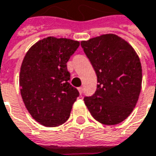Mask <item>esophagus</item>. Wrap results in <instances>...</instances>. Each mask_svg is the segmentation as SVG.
<instances>
[{"label": "esophagus", "mask_w": 156, "mask_h": 156, "mask_svg": "<svg viewBox=\"0 0 156 156\" xmlns=\"http://www.w3.org/2000/svg\"><path fill=\"white\" fill-rule=\"evenodd\" d=\"M78 91H79L80 94H82V93H83V87H79V88H78Z\"/></svg>", "instance_id": "esophagus-1"}]
</instances>
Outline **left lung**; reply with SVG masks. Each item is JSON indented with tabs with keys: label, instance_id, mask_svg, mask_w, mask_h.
Masks as SVG:
<instances>
[{
	"label": "left lung",
	"instance_id": "left-lung-1",
	"mask_svg": "<svg viewBox=\"0 0 156 156\" xmlns=\"http://www.w3.org/2000/svg\"><path fill=\"white\" fill-rule=\"evenodd\" d=\"M81 46L97 75V90L84 98L91 116L104 125L127 118L137 104L142 70L139 56L126 40L105 34L82 41Z\"/></svg>",
	"mask_w": 156,
	"mask_h": 156
}]
</instances>
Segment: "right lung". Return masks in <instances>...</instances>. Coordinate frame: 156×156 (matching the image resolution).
I'll list each match as a JSON object with an SVG mask.
<instances>
[{"mask_svg":"<svg viewBox=\"0 0 156 156\" xmlns=\"http://www.w3.org/2000/svg\"><path fill=\"white\" fill-rule=\"evenodd\" d=\"M78 46V41L48 37L33 44L24 57L19 76L21 95L32 118L44 126L64 124L79 95L68 82L66 65Z\"/></svg>","mask_w":156,"mask_h":156,"instance_id":"add662e5","label":"right lung"}]
</instances>
